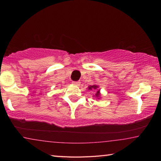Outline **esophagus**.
I'll list each match as a JSON object with an SVG mask.
<instances>
[{
	"instance_id": "obj_1",
	"label": "esophagus",
	"mask_w": 161,
	"mask_h": 161,
	"mask_svg": "<svg viewBox=\"0 0 161 161\" xmlns=\"http://www.w3.org/2000/svg\"><path fill=\"white\" fill-rule=\"evenodd\" d=\"M73 84L75 85H77V86H79L81 84V82H79V81H77V82H73Z\"/></svg>"
}]
</instances>
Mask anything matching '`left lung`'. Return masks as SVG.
Listing matches in <instances>:
<instances>
[{
    "instance_id": "left-lung-1",
    "label": "left lung",
    "mask_w": 161,
    "mask_h": 161,
    "mask_svg": "<svg viewBox=\"0 0 161 161\" xmlns=\"http://www.w3.org/2000/svg\"><path fill=\"white\" fill-rule=\"evenodd\" d=\"M88 90H91V91H94L96 93V97H99V89H98V86L97 85H90L88 86Z\"/></svg>"
}]
</instances>
